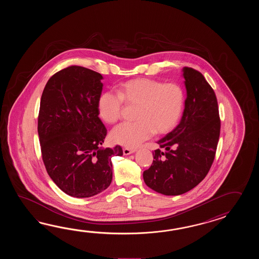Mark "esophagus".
<instances>
[{
    "instance_id": "34e87169",
    "label": "esophagus",
    "mask_w": 259,
    "mask_h": 259,
    "mask_svg": "<svg viewBox=\"0 0 259 259\" xmlns=\"http://www.w3.org/2000/svg\"><path fill=\"white\" fill-rule=\"evenodd\" d=\"M134 152H136V149L124 148L123 149V154L125 155L127 154H133Z\"/></svg>"
}]
</instances>
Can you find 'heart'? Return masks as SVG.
<instances>
[{
	"label": "heart",
	"mask_w": 259,
	"mask_h": 259,
	"mask_svg": "<svg viewBox=\"0 0 259 259\" xmlns=\"http://www.w3.org/2000/svg\"><path fill=\"white\" fill-rule=\"evenodd\" d=\"M124 104L137 106V121L123 123L111 133L114 143L128 148L137 147L154 135L172 132L181 120L185 105V92L176 82L139 77L121 83L117 94L104 93L97 103L99 116L107 124L121 118Z\"/></svg>",
	"instance_id": "b5f03b06"
}]
</instances>
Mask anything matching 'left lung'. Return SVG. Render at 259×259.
Here are the masks:
<instances>
[{
  "label": "left lung",
  "mask_w": 259,
  "mask_h": 259,
  "mask_svg": "<svg viewBox=\"0 0 259 259\" xmlns=\"http://www.w3.org/2000/svg\"><path fill=\"white\" fill-rule=\"evenodd\" d=\"M187 90L182 120L159 140L154 161L143 172L145 184L156 193L180 195L197 186L215 159L220 118L215 92L201 72L182 69Z\"/></svg>",
  "instance_id": "left-lung-1"
}]
</instances>
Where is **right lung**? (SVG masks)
Instances as JSON below:
<instances>
[{
  "mask_svg": "<svg viewBox=\"0 0 259 259\" xmlns=\"http://www.w3.org/2000/svg\"><path fill=\"white\" fill-rule=\"evenodd\" d=\"M102 75L79 66H67L50 77L40 98L38 133L50 178L66 194L87 198L109 187L112 156L121 146L102 148L107 130L97 103Z\"/></svg>",
  "mask_w": 259,
  "mask_h": 259,
  "instance_id": "1",
  "label": "right lung"
}]
</instances>
